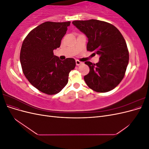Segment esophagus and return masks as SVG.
<instances>
[{
  "label": "esophagus",
  "mask_w": 149,
  "mask_h": 149,
  "mask_svg": "<svg viewBox=\"0 0 149 149\" xmlns=\"http://www.w3.org/2000/svg\"><path fill=\"white\" fill-rule=\"evenodd\" d=\"M81 64H83V62H81L79 60H76V65H77V66H79V65H81Z\"/></svg>",
  "instance_id": "obj_1"
}]
</instances>
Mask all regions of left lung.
I'll use <instances>...</instances> for the list:
<instances>
[{"mask_svg":"<svg viewBox=\"0 0 149 149\" xmlns=\"http://www.w3.org/2000/svg\"><path fill=\"white\" fill-rule=\"evenodd\" d=\"M72 24L87 37V50L100 56L96 64L85 62L90 69L84 76L86 83L98 93L111 91L123 79L129 63L123 36L116 26L106 22L91 19L75 20Z\"/></svg>","mask_w":149,"mask_h":149,"instance_id":"8db88e82","label":"left lung"}]
</instances>
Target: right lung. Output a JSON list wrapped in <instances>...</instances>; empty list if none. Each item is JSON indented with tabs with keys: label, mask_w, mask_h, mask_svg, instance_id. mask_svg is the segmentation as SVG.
Returning a JSON list of instances; mask_svg holds the SVG:
<instances>
[{
	"label": "right lung",
	"mask_w": 149,
	"mask_h": 149,
	"mask_svg": "<svg viewBox=\"0 0 149 149\" xmlns=\"http://www.w3.org/2000/svg\"><path fill=\"white\" fill-rule=\"evenodd\" d=\"M70 22H46L26 36L22 43L20 60L25 77L35 88L47 94L60 92L68 81L70 72L76 66L74 59L62 61L54 55L59 48Z\"/></svg>",
	"instance_id": "1"
}]
</instances>
